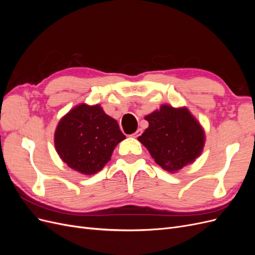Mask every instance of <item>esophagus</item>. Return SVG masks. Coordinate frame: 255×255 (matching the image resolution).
<instances>
[{"label":"esophagus","instance_id":"esophagus-1","mask_svg":"<svg viewBox=\"0 0 255 255\" xmlns=\"http://www.w3.org/2000/svg\"><path fill=\"white\" fill-rule=\"evenodd\" d=\"M141 133H142V130L139 128V129H137L134 134L130 135V137H133V138H137L138 136H140V135H141Z\"/></svg>","mask_w":255,"mask_h":255}]
</instances>
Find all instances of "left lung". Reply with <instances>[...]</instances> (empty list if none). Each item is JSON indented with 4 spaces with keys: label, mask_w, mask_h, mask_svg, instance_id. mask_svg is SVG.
Returning <instances> with one entry per match:
<instances>
[{
    "label": "left lung",
    "mask_w": 255,
    "mask_h": 255,
    "mask_svg": "<svg viewBox=\"0 0 255 255\" xmlns=\"http://www.w3.org/2000/svg\"><path fill=\"white\" fill-rule=\"evenodd\" d=\"M144 119L149 127L138 140L164 170L175 173L201 155L205 144L204 128L187 107L163 104Z\"/></svg>",
    "instance_id": "8db88e82"
}]
</instances>
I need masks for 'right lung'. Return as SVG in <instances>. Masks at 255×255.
<instances>
[{
	"label": "right lung",
	"mask_w": 255,
	"mask_h": 255,
	"mask_svg": "<svg viewBox=\"0 0 255 255\" xmlns=\"http://www.w3.org/2000/svg\"><path fill=\"white\" fill-rule=\"evenodd\" d=\"M123 139L126 136L118 122L99 104L74 106L59 120L54 133V145L61 160L86 175L102 170Z\"/></svg>",
	"instance_id": "1"
}]
</instances>
